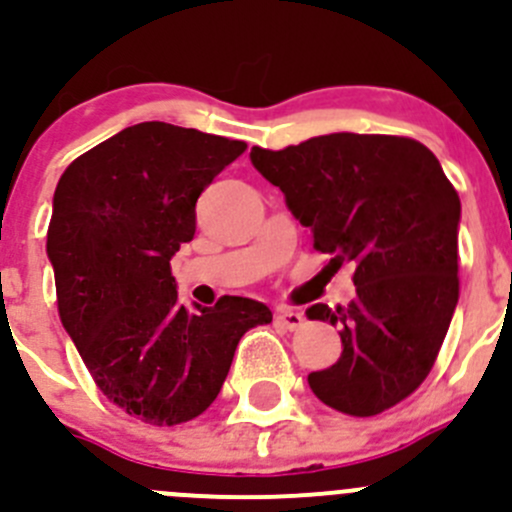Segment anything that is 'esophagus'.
<instances>
[{
    "mask_svg": "<svg viewBox=\"0 0 512 512\" xmlns=\"http://www.w3.org/2000/svg\"><path fill=\"white\" fill-rule=\"evenodd\" d=\"M303 321H306L303 313L293 311V308H286V306L276 308V323L286 328V331H298V328L303 326Z\"/></svg>",
    "mask_w": 512,
    "mask_h": 512,
    "instance_id": "1",
    "label": "esophagus"
}]
</instances>
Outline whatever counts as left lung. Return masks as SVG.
Segmentation results:
<instances>
[{
  "instance_id": "left-lung-1",
  "label": "left lung",
  "mask_w": 512,
  "mask_h": 512,
  "mask_svg": "<svg viewBox=\"0 0 512 512\" xmlns=\"http://www.w3.org/2000/svg\"><path fill=\"white\" fill-rule=\"evenodd\" d=\"M251 161L328 266H356L348 306L306 311L341 328L343 341L341 358L308 386L346 416L388 411L428 378L458 303V191L408 136L343 131L281 151L254 146Z\"/></svg>"
}]
</instances>
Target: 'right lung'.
Here are the masks:
<instances>
[{"label": "right lung", "mask_w": 512, "mask_h": 512, "mask_svg": "<svg viewBox=\"0 0 512 512\" xmlns=\"http://www.w3.org/2000/svg\"><path fill=\"white\" fill-rule=\"evenodd\" d=\"M246 144L144 121L74 159L54 191L47 254L57 306L96 388L149 426H179L219 396L263 303H179L171 256L194 239L196 199Z\"/></svg>", "instance_id": "add662e5"}]
</instances>
